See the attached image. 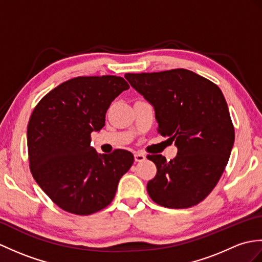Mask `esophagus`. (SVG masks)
Segmentation results:
<instances>
[{
	"label": "esophagus",
	"instance_id": "esophagus-1",
	"mask_svg": "<svg viewBox=\"0 0 262 262\" xmlns=\"http://www.w3.org/2000/svg\"><path fill=\"white\" fill-rule=\"evenodd\" d=\"M134 156H135V162H143L146 159V156L143 153H141V151H137Z\"/></svg>",
	"mask_w": 262,
	"mask_h": 262
}]
</instances>
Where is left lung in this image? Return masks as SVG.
<instances>
[{
	"instance_id": "obj_1",
	"label": "left lung",
	"mask_w": 262,
	"mask_h": 262,
	"mask_svg": "<svg viewBox=\"0 0 262 262\" xmlns=\"http://www.w3.org/2000/svg\"><path fill=\"white\" fill-rule=\"evenodd\" d=\"M125 78L155 109L162 136L178 146L169 162L148 155L157 172L147 183L155 203L171 209L199 204L217 184L234 143V127L221 89L209 79L186 69Z\"/></svg>"
}]
</instances>
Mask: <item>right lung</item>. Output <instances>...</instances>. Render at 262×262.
I'll list each match as a JSON object with an SVG mask.
<instances>
[{"label":"right lung","mask_w":262,"mask_h":262,"mask_svg":"<svg viewBox=\"0 0 262 262\" xmlns=\"http://www.w3.org/2000/svg\"><path fill=\"white\" fill-rule=\"evenodd\" d=\"M129 88L117 76L76 77L35 106L27 130L33 179L60 209L78 215L112 203L118 182L134 163L128 150L98 154L91 133L105 126L112 101Z\"/></svg>","instance_id":"1"}]
</instances>
